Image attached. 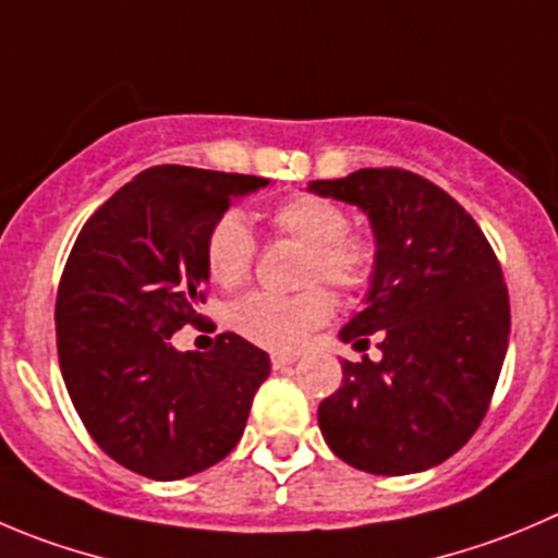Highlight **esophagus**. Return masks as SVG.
<instances>
[{"instance_id":"1","label":"esophagus","mask_w":558,"mask_h":558,"mask_svg":"<svg viewBox=\"0 0 558 558\" xmlns=\"http://www.w3.org/2000/svg\"><path fill=\"white\" fill-rule=\"evenodd\" d=\"M295 359H299L295 353H274L270 355V364H274V369H288L293 367Z\"/></svg>"}]
</instances>
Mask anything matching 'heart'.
I'll use <instances>...</instances> for the list:
<instances>
[{
  "instance_id": "b5f03b06",
  "label": "heart",
  "mask_w": 558,
  "mask_h": 558,
  "mask_svg": "<svg viewBox=\"0 0 558 558\" xmlns=\"http://www.w3.org/2000/svg\"><path fill=\"white\" fill-rule=\"evenodd\" d=\"M279 235L306 248L304 282H326L339 293H355L369 282L375 248L364 235L348 232V214L331 199L299 194L270 216ZM252 230L241 214L227 210L205 238V265L221 290H235L252 274ZM333 301L323 288H306L295 295L252 293L230 310V326L243 339L268 350H293L331 317Z\"/></svg>"
}]
</instances>
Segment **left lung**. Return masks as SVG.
<instances>
[{"mask_svg": "<svg viewBox=\"0 0 558 558\" xmlns=\"http://www.w3.org/2000/svg\"><path fill=\"white\" fill-rule=\"evenodd\" d=\"M306 191L369 219L375 265L364 310L339 331L380 333V359L342 362L317 408L331 452L367 474H418L452 458L485 418L509 342L501 265L444 189L405 169H359Z\"/></svg>", "mask_w": 558, "mask_h": 558, "instance_id": "obj_1", "label": "left lung"}]
</instances>
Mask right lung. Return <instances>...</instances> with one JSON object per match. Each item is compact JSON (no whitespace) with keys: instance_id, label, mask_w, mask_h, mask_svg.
<instances>
[{"instance_id":"add662e5","label":"right lung","mask_w":558,"mask_h":558,"mask_svg":"<svg viewBox=\"0 0 558 558\" xmlns=\"http://www.w3.org/2000/svg\"><path fill=\"white\" fill-rule=\"evenodd\" d=\"M254 174L153 167L109 196L78 232L57 290V353L76 413L100 449L158 482L199 474L235 449L265 350L238 333L210 353L172 333L199 320L210 279L205 238Z\"/></svg>"}]
</instances>
